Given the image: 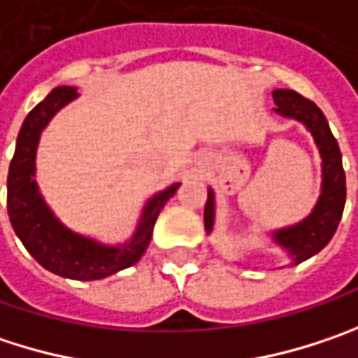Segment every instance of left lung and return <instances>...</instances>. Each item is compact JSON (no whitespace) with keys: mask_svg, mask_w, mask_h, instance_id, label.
<instances>
[{"mask_svg":"<svg viewBox=\"0 0 358 358\" xmlns=\"http://www.w3.org/2000/svg\"><path fill=\"white\" fill-rule=\"evenodd\" d=\"M273 101H275L273 108L275 114L295 120L306 126L322 159L320 195L312 212L292 226L275 228L268 232V238L287 255L289 265L294 267L318 255L334 236L345 210L346 179L338 142L332 136L328 120L318 106L292 90H275ZM203 222H206V232L212 234L216 224V193L212 187H208Z\"/></svg>","mask_w":358,"mask_h":358,"instance_id":"left-lung-1","label":"left lung"}]
</instances>
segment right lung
<instances>
[{"label": "right lung", "instance_id": "1", "mask_svg": "<svg viewBox=\"0 0 358 358\" xmlns=\"http://www.w3.org/2000/svg\"><path fill=\"white\" fill-rule=\"evenodd\" d=\"M77 97V87H55L26 115L8 173V214L15 236L46 271L66 279L97 281L141 261L157 217L181 183H173L144 201L136 228L124 243H101L63 224L40 193L36 152L44 128Z\"/></svg>", "mask_w": 358, "mask_h": 358}]
</instances>
